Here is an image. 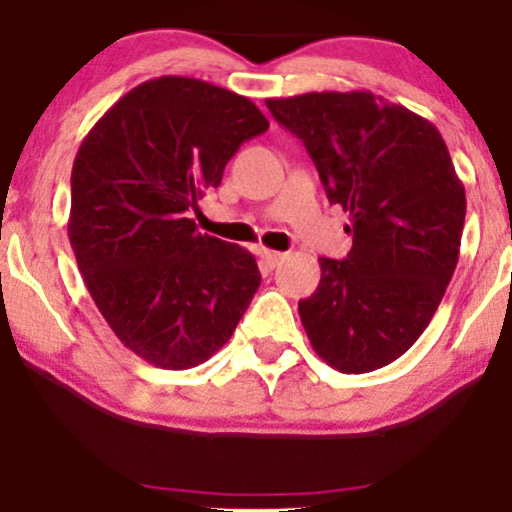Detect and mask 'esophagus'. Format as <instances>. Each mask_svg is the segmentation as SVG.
Instances as JSON below:
<instances>
[{
    "mask_svg": "<svg viewBox=\"0 0 512 512\" xmlns=\"http://www.w3.org/2000/svg\"><path fill=\"white\" fill-rule=\"evenodd\" d=\"M260 257H262V264L264 267H269V269H276L278 264L283 262V252H276V250H267V248H260Z\"/></svg>",
    "mask_w": 512,
    "mask_h": 512,
    "instance_id": "1",
    "label": "esophagus"
}]
</instances>
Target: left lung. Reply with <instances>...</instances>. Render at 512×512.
Here are the masks:
<instances>
[{
    "mask_svg": "<svg viewBox=\"0 0 512 512\" xmlns=\"http://www.w3.org/2000/svg\"><path fill=\"white\" fill-rule=\"evenodd\" d=\"M312 155L333 205L349 212L352 250L321 257L300 300L314 352L342 373L399 359L435 316L458 264L465 189L430 120L371 92L267 99Z\"/></svg>",
    "mask_w": 512,
    "mask_h": 512,
    "instance_id": "obj_1",
    "label": "left lung"
}]
</instances>
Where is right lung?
<instances>
[{
    "instance_id": "1",
    "label": "right lung",
    "mask_w": 512,
    "mask_h": 512,
    "mask_svg": "<svg viewBox=\"0 0 512 512\" xmlns=\"http://www.w3.org/2000/svg\"><path fill=\"white\" fill-rule=\"evenodd\" d=\"M269 120L245 96L165 75L89 129L70 174L68 238L111 331L148 364L184 371L219 352L260 288L255 257L189 219Z\"/></svg>"
}]
</instances>
